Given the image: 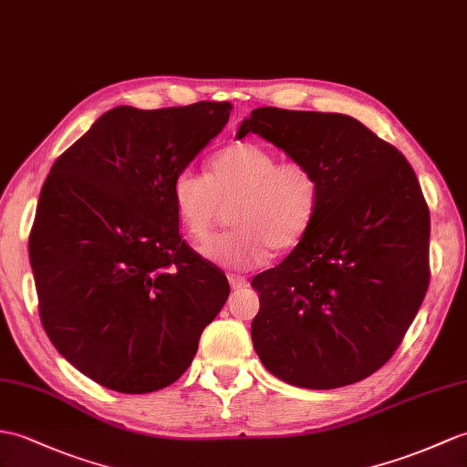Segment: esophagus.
<instances>
[{
	"label": "esophagus",
	"instance_id": "esophagus-1",
	"mask_svg": "<svg viewBox=\"0 0 467 467\" xmlns=\"http://www.w3.org/2000/svg\"><path fill=\"white\" fill-rule=\"evenodd\" d=\"M229 283H231V286L236 290V288H244V286H248V280L244 278V276H241V275H229Z\"/></svg>",
	"mask_w": 467,
	"mask_h": 467
}]
</instances>
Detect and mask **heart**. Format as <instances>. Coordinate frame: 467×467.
Instances as JSON below:
<instances>
[{"label":"heart","instance_id":"heart-1","mask_svg":"<svg viewBox=\"0 0 467 467\" xmlns=\"http://www.w3.org/2000/svg\"><path fill=\"white\" fill-rule=\"evenodd\" d=\"M320 182L306 162L283 161L273 150L241 140L213 155L207 177L179 171L171 182V204L191 241H207L223 204L231 207L233 231L204 243L201 253L224 268L265 265L270 253H288L312 226Z\"/></svg>","mask_w":467,"mask_h":467}]
</instances>
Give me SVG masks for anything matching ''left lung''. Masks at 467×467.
Segmentation results:
<instances>
[{
  "label": "left lung",
  "mask_w": 467,
  "mask_h": 467,
  "mask_svg": "<svg viewBox=\"0 0 467 467\" xmlns=\"http://www.w3.org/2000/svg\"><path fill=\"white\" fill-rule=\"evenodd\" d=\"M302 161L320 182L306 236L253 278V346L270 374L332 389L382 368L430 285V211L414 169L354 117L260 107L238 127Z\"/></svg>",
  "instance_id": "left-lung-1"
}]
</instances>
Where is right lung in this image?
Listing matches in <instances>:
<instances>
[{"instance_id": "add662e5", "label": "right lung", "mask_w": 467, "mask_h": 467, "mask_svg": "<svg viewBox=\"0 0 467 467\" xmlns=\"http://www.w3.org/2000/svg\"><path fill=\"white\" fill-rule=\"evenodd\" d=\"M231 103L103 113L53 162L29 234L39 317L81 374L147 394L187 372L229 280L179 234L171 182Z\"/></svg>"}]
</instances>
